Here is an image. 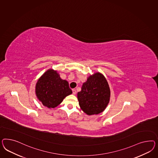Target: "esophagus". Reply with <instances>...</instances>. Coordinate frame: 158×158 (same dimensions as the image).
Listing matches in <instances>:
<instances>
[{
	"mask_svg": "<svg viewBox=\"0 0 158 158\" xmlns=\"http://www.w3.org/2000/svg\"><path fill=\"white\" fill-rule=\"evenodd\" d=\"M73 93L74 95L77 94V90H75V89H73Z\"/></svg>",
	"mask_w": 158,
	"mask_h": 158,
	"instance_id": "obj_1",
	"label": "esophagus"
}]
</instances>
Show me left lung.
I'll return each mask as SVG.
<instances>
[{
	"label": "left lung",
	"mask_w": 158,
	"mask_h": 158,
	"mask_svg": "<svg viewBox=\"0 0 158 158\" xmlns=\"http://www.w3.org/2000/svg\"><path fill=\"white\" fill-rule=\"evenodd\" d=\"M110 90L102 73H95L83 83L77 99L81 110L87 115L98 114L105 110L110 101Z\"/></svg>",
	"instance_id": "8db88e82"
}]
</instances>
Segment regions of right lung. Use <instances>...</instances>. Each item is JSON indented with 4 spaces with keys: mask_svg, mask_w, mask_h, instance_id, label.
Returning a JSON list of instances; mask_svg holds the SVG:
<instances>
[{
    "mask_svg": "<svg viewBox=\"0 0 158 158\" xmlns=\"http://www.w3.org/2000/svg\"><path fill=\"white\" fill-rule=\"evenodd\" d=\"M35 94L44 106L55 108L64 98L72 94L68 81L60 78L57 71L47 70L35 85Z\"/></svg>",
    "mask_w": 158,
    "mask_h": 158,
    "instance_id": "obj_1",
    "label": "right lung"
}]
</instances>
